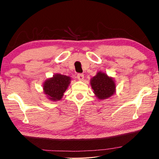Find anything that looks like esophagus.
<instances>
[{"instance_id":"1","label":"esophagus","mask_w":159,"mask_h":159,"mask_svg":"<svg viewBox=\"0 0 159 159\" xmlns=\"http://www.w3.org/2000/svg\"><path fill=\"white\" fill-rule=\"evenodd\" d=\"M77 79L82 81V80H83V79H84V75L83 74H79L77 75Z\"/></svg>"}]
</instances>
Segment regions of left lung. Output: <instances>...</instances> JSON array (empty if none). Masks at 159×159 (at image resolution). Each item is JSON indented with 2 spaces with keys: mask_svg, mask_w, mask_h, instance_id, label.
<instances>
[{
  "mask_svg": "<svg viewBox=\"0 0 159 159\" xmlns=\"http://www.w3.org/2000/svg\"><path fill=\"white\" fill-rule=\"evenodd\" d=\"M90 85L99 99H106L115 93L116 84L114 79L102 71L98 72L91 79Z\"/></svg>",
  "mask_w": 159,
  "mask_h": 159,
  "instance_id": "obj_1",
  "label": "left lung"
}]
</instances>
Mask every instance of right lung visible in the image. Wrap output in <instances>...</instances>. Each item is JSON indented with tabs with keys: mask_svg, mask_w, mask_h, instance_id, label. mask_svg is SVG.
<instances>
[{
	"mask_svg": "<svg viewBox=\"0 0 159 159\" xmlns=\"http://www.w3.org/2000/svg\"><path fill=\"white\" fill-rule=\"evenodd\" d=\"M71 78L60 74H55L43 83V92L51 101L60 100L70 84Z\"/></svg>",
	"mask_w": 159,
	"mask_h": 159,
	"instance_id": "right-lung-1",
	"label": "right lung"
}]
</instances>
